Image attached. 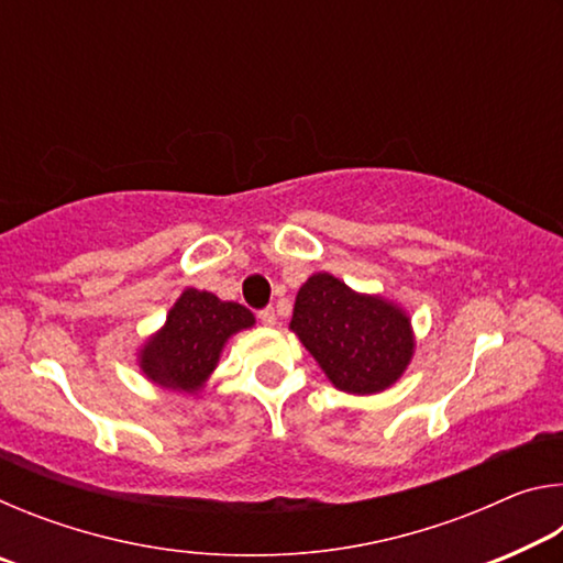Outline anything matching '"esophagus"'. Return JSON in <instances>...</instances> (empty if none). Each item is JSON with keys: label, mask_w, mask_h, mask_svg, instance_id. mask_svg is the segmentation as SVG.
Here are the masks:
<instances>
[{"label": "esophagus", "mask_w": 563, "mask_h": 563, "mask_svg": "<svg viewBox=\"0 0 563 563\" xmlns=\"http://www.w3.org/2000/svg\"><path fill=\"white\" fill-rule=\"evenodd\" d=\"M258 320L263 322L265 328H275V325H278V312H275L273 308H265V310L258 312Z\"/></svg>", "instance_id": "1"}]
</instances>
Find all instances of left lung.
I'll list each match as a JSON object with an SVG mask.
<instances>
[{"mask_svg": "<svg viewBox=\"0 0 563 563\" xmlns=\"http://www.w3.org/2000/svg\"><path fill=\"white\" fill-rule=\"evenodd\" d=\"M290 330L332 387L347 395H377L399 383L417 345L402 305L379 292L352 290L325 271L300 285Z\"/></svg>", "mask_w": 563, "mask_h": 563, "instance_id": "1", "label": "left lung"}]
</instances>
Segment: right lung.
Wrapping results in <instances>:
<instances>
[{
	"label": "right lung",
	"mask_w": 563,
	"mask_h": 563,
	"mask_svg": "<svg viewBox=\"0 0 563 563\" xmlns=\"http://www.w3.org/2000/svg\"><path fill=\"white\" fill-rule=\"evenodd\" d=\"M253 325L255 316L241 302L186 288L164 325L141 342L136 365L151 385L198 397L221 362L228 340Z\"/></svg>",
	"instance_id": "add662e5"
}]
</instances>
